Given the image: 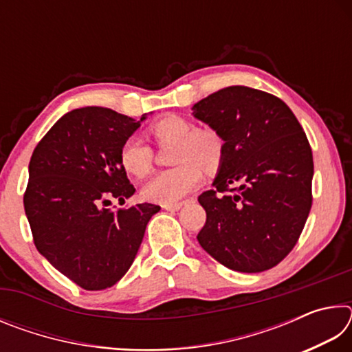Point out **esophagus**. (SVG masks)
<instances>
[{
  "label": "esophagus",
  "mask_w": 352,
  "mask_h": 352,
  "mask_svg": "<svg viewBox=\"0 0 352 352\" xmlns=\"http://www.w3.org/2000/svg\"><path fill=\"white\" fill-rule=\"evenodd\" d=\"M182 206H183V204H168V205H163V208H164L166 211H178Z\"/></svg>",
  "instance_id": "obj_1"
}]
</instances>
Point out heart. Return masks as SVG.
<instances>
[{
  "label": "heart",
  "mask_w": 352,
  "mask_h": 352,
  "mask_svg": "<svg viewBox=\"0 0 352 352\" xmlns=\"http://www.w3.org/2000/svg\"><path fill=\"white\" fill-rule=\"evenodd\" d=\"M151 135L160 144H175L172 153L174 168L157 172L142 184V197L153 204H177L197 188L201 168L216 169L222 160V140L211 129H195L189 119L169 115L152 124ZM122 168L135 177L146 175L152 168V148L138 136H132L121 147Z\"/></svg>",
  "instance_id": "obj_1"
}]
</instances>
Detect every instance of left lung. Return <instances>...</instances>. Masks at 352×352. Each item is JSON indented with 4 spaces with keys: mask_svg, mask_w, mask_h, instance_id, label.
I'll list each match as a JSON object with an SVG mask.
<instances>
[{
    "mask_svg": "<svg viewBox=\"0 0 352 352\" xmlns=\"http://www.w3.org/2000/svg\"><path fill=\"white\" fill-rule=\"evenodd\" d=\"M192 115L223 140L214 189L199 197V243L231 270L272 269L295 247L312 206L306 133L281 99L242 85L199 100Z\"/></svg>",
    "mask_w": 352,
    "mask_h": 352,
    "instance_id": "1",
    "label": "left lung"
}]
</instances>
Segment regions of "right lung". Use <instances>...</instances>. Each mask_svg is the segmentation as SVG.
<instances>
[{
	"instance_id": "1",
	"label": "right lung",
	"mask_w": 352,
	"mask_h": 352,
	"mask_svg": "<svg viewBox=\"0 0 352 352\" xmlns=\"http://www.w3.org/2000/svg\"><path fill=\"white\" fill-rule=\"evenodd\" d=\"M140 121L102 107L63 115L29 163L25 211L38 253L85 290L115 285L132 265L146 226L160 206L105 208L135 192L121 147Z\"/></svg>"
}]
</instances>
